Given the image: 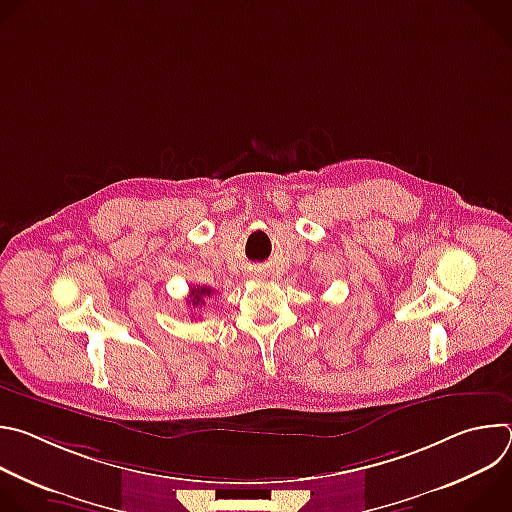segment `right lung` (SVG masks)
I'll return each instance as SVG.
<instances>
[{
	"label": "right lung",
	"instance_id": "1",
	"mask_svg": "<svg viewBox=\"0 0 512 512\" xmlns=\"http://www.w3.org/2000/svg\"><path fill=\"white\" fill-rule=\"evenodd\" d=\"M212 296V289L210 287H192L190 289V302L188 304H192L194 308H198V306H202L204 304V298H210Z\"/></svg>",
	"mask_w": 512,
	"mask_h": 512
}]
</instances>
